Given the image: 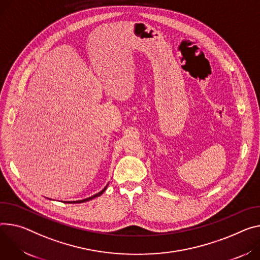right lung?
<instances>
[{
	"mask_svg": "<svg viewBox=\"0 0 260 260\" xmlns=\"http://www.w3.org/2000/svg\"><path fill=\"white\" fill-rule=\"evenodd\" d=\"M107 187H108V184L103 188V190H102L100 193H98V194H95V195H93V196H91V197H89V198H86V199H83V200H79V201H68L67 203H82V202H86V201L92 200V199H94V198H96V197L101 196V195L106 191V188H107Z\"/></svg>",
	"mask_w": 260,
	"mask_h": 260,
	"instance_id": "1",
	"label": "right lung"
}]
</instances>
